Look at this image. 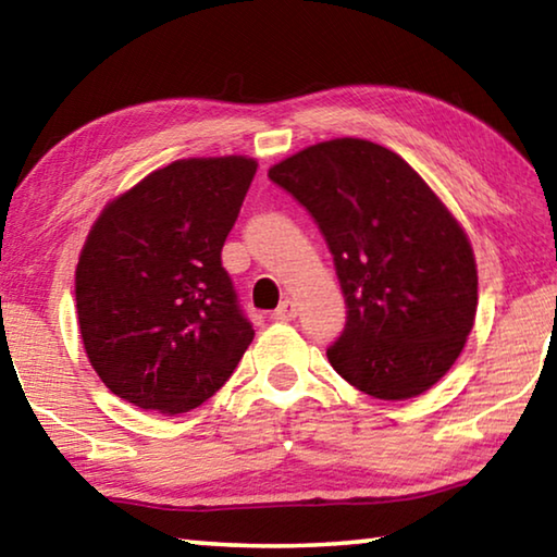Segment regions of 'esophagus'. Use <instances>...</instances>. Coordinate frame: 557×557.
Masks as SVG:
<instances>
[{
	"label": "esophagus",
	"mask_w": 557,
	"mask_h": 557,
	"mask_svg": "<svg viewBox=\"0 0 557 557\" xmlns=\"http://www.w3.org/2000/svg\"><path fill=\"white\" fill-rule=\"evenodd\" d=\"M295 317H297L295 299L280 301V307L275 309V312H272V319H275V322H292V319H295Z\"/></svg>",
	"instance_id": "34e87169"
}]
</instances>
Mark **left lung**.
<instances>
[{"mask_svg":"<svg viewBox=\"0 0 557 557\" xmlns=\"http://www.w3.org/2000/svg\"><path fill=\"white\" fill-rule=\"evenodd\" d=\"M272 182L314 215L334 256L348 319L329 363L366 395L430 391L476 317V260L425 178L369 139L336 137L270 166Z\"/></svg>","mask_w":557,"mask_h":557,"instance_id":"obj_1","label":"left lung"}]
</instances>
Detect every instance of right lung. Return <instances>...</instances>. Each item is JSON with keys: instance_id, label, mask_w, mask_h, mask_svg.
I'll list each match as a JSON object with an SVG mask.
<instances>
[{"instance_id": "add662e5", "label": "right lung", "mask_w": 557, "mask_h": 557, "mask_svg": "<svg viewBox=\"0 0 557 557\" xmlns=\"http://www.w3.org/2000/svg\"><path fill=\"white\" fill-rule=\"evenodd\" d=\"M258 162L188 157L108 201L75 265V309L100 381L143 410L182 414L231 379L252 326L221 265Z\"/></svg>"}]
</instances>
